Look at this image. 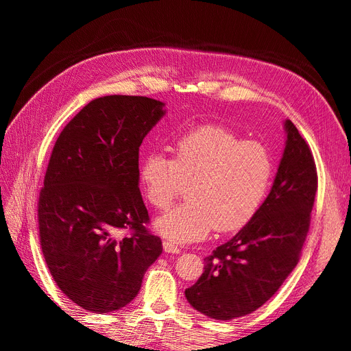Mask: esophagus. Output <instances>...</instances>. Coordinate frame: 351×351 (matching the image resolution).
Masks as SVG:
<instances>
[{
	"label": "esophagus",
	"instance_id": "obj_1",
	"mask_svg": "<svg viewBox=\"0 0 351 351\" xmlns=\"http://www.w3.org/2000/svg\"><path fill=\"white\" fill-rule=\"evenodd\" d=\"M162 246H164V250L167 252V253H173V254H178L180 252H182V249L180 247H177L174 243H171V241H164L162 243Z\"/></svg>",
	"mask_w": 351,
	"mask_h": 351
}]
</instances>
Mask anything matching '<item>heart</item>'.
I'll use <instances>...</instances> for the list:
<instances>
[{"instance_id":"obj_1","label":"heart","mask_w":351,"mask_h":351,"mask_svg":"<svg viewBox=\"0 0 351 351\" xmlns=\"http://www.w3.org/2000/svg\"><path fill=\"white\" fill-rule=\"evenodd\" d=\"M271 178L268 151L219 125L183 134L173 146V159L151 152L139 167L145 197L156 209H167L189 184L187 204L155 221L159 234L178 244L205 239L214 227L234 231L246 226L267 196Z\"/></svg>"}]
</instances>
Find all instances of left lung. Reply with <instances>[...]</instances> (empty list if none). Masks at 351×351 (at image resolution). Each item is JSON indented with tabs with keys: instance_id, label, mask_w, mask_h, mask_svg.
<instances>
[{
	"instance_id": "8db88e82",
	"label": "left lung",
	"mask_w": 351,
	"mask_h": 351,
	"mask_svg": "<svg viewBox=\"0 0 351 351\" xmlns=\"http://www.w3.org/2000/svg\"><path fill=\"white\" fill-rule=\"evenodd\" d=\"M285 146L271 192L237 234L205 258V271L184 291L212 319L246 316L267 303L299 262L317 189L309 146L284 121Z\"/></svg>"
}]
</instances>
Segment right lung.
<instances>
[{"label": "right lung", "instance_id": "add662e5", "mask_svg": "<svg viewBox=\"0 0 351 351\" xmlns=\"http://www.w3.org/2000/svg\"><path fill=\"white\" fill-rule=\"evenodd\" d=\"M165 104L110 95L90 101L64 127L40 190L42 253L52 278L84 311L129 304L162 253L139 189V147ZM132 229L121 239L118 231Z\"/></svg>", "mask_w": 351, "mask_h": 351}]
</instances>
